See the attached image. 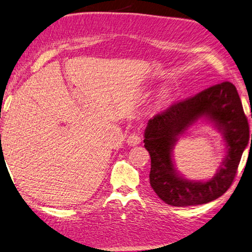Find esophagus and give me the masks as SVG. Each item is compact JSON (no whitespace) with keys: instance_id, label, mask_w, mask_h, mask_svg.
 Listing matches in <instances>:
<instances>
[{"instance_id":"obj_1","label":"esophagus","mask_w":252,"mask_h":252,"mask_svg":"<svg viewBox=\"0 0 252 252\" xmlns=\"http://www.w3.org/2000/svg\"><path fill=\"white\" fill-rule=\"evenodd\" d=\"M141 142V136L138 133V132H133V133H131L129 136L126 138V143L131 145V146H134V145H138Z\"/></svg>"}]
</instances>
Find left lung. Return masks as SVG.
Here are the masks:
<instances>
[{
	"label": "left lung",
	"mask_w": 252,
	"mask_h": 252,
	"mask_svg": "<svg viewBox=\"0 0 252 252\" xmlns=\"http://www.w3.org/2000/svg\"><path fill=\"white\" fill-rule=\"evenodd\" d=\"M199 118L214 123L226 143V157L208 181H190L173 167V145ZM249 125L236 87L229 81L200 91L150 119L144 131V148L151 157L150 184L171 206L202 205L226 193L232 184L241 155L249 142ZM252 141V134H251Z\"/></svg>",
	"instance_id": "obj_1"
}]
</instances>
